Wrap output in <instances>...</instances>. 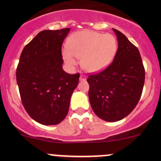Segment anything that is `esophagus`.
<instances>
[{"mask_svg":"<svg viewBox=\"0 0 161 161\" xmlns=\"http://www.w3.org/2000/svg\"><path fill=\"white\" fill-rule=\"evenodd\" d=\"M79 80L80 81H86V76L85 75H81L79 77Z\"/></svg>","mask_w":161,"mask_h":161,"instance_id":"1","label":"esophagus"}]
</instances>
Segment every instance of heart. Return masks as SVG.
I'll return each instance as SVG.
<instances>
[{
  "instance_id": "1",
  "label": "heart",
  "mask_w": 161,
  "mask_h": 161,
  "mask_svg": "<svg viewBox=\"0 0 161 161\" xmlns=\"http://www.w3.org/2000/svg\"><path fill=\"white\" fill-rule=\"evenodd\" d=\"M67 47L62 51L64 61L69 66L77 64L86 71L96 73L110 65L117 50L116 38L110 34H102L90 30L77 32L69 37Z\"/></svg>"
}]
</instances>
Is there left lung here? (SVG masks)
Listing matches in <instances>:
<instances>
[{"instance_id": "obj_1", "label": "left lung", "mask_w": 161, "mask_h": 161, "mask_svg": "<svg viewBox=\"0 0 161 161\" xmlns=\"http://www.w3.org/2000/svg\"><path fill=\"white\" fill-rule=\"evenodd\" d=\"M118 49L108 67L90 75L88 97L95 114L103 120L116 122L136 108L145 83V68L137 47L119 31L113 29Z\"/></svg>"}]
</instances>
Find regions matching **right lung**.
<instances>
[{"instance_id":"add662e5","label":"right lung","mask_w":161,"mask_h":161,"mask_svg":"<svg viewBox=\"0 0 161 161\" xmlns=\"http://www.w3.org/2000/svg\"><path fill=\"white\" fill-rule=\"evenodd\" d=\"M69 31H42L20 55L16 82L22 103L29 115L42 125L64 120L78 86L79 73L69 74L62 68V45Z\"/></svg>"}]
</instances>
